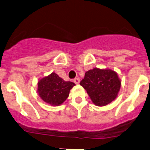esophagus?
<instances>
[{
  "label": "esophagus",
  "instance_id": "1",
  "mask_svg": "<svg viewBox=\"0 0 150 150\" xmlns=\"http://www.w3.org/2000/svg\"><path fill=\"white\" fill-rule=\"evenodd\" d=\"M73 81H74V82H75V83L78 84L80 83V78H75Z\"/></svg>",
  "mask_w": 150,
  "mask_h": 150
}]
</instances>
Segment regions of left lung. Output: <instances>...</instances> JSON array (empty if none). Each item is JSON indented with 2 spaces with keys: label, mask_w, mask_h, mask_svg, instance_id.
<instances>
[{
  "label": "left lung",
  "mask_w": 150,
  "mask_h": 150,
  "mask_svg": "<svg viewBox=\"0 0 150 150\" xmlns=\"http://www.w3.org/2000/svg\"><path fill=\"white\" fill-rule=\"evenodd\" d=\"M80 84L97 106H104L117 97L121 86L118 75L111 69L94 68L87 71Z\"/></svg>",
  "instance_id": "left-lung-1"
}]
</instances>
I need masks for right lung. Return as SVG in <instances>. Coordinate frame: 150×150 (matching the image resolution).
Segmentation results:
<instances>
[{"label":"right lung","instance_id":"add662e5","mask_svg":"<svg viewBox=\"0 0 150 150\" xmlns=\"http://www.w3.org/2000/svg\"><path fill=\"white\" fill-rule=\"evenodd\" d=\"M74 83L64 81L55 72L42 78L38 82V92L45 103L52 105H59L69 96Z\"/></svg>","mask_w":150,"mask_h":150}]
</instances>
